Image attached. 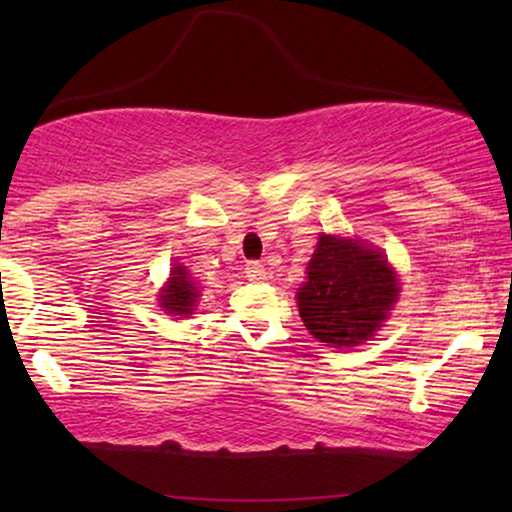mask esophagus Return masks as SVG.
<instances>
[{
	"label": "esophagus",
	"mask_w": 512,
	"mask_h": 512,
	"mask_svg": "<svg viewBox=\"0 0 512 512\" xmlns=\"http://www.w3.org/2000/svg\"><path fill=\"white\" fill-rule=\"evenodd\" d=\"M244 272H247V277L251 279V282H263L265 275H268V272H265V265L258 263V261H249L247 268H244Z\"/></svg>",
	"instance_id": "1"
}]
</instances>
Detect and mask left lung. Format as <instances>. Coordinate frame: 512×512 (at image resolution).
<instances>
[{
	"mask_svg": "<svg viewBox=\"0 0 512 512\" xmlns=\"http://www.w3.org/2000/svg\"><path fill=\"white\" fill-rule=\"evenodd\" d=\"M398 291L382 251L354 237L319 235L296 300L300 319L319 342L356 347L380 331Z\"/></svg>",
	"mask_w": 512,
	"mask_h": 512,
	"instance_id": "left-lung-1",
	"label": "left lung"
}]
</instances>
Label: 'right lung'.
<instances>
[{
    "mask_svg": "<svg viewBox=\"0 0 512 512\" xmlns=\"http://www.w3.org/2000/svg\"><path fill=\"white\" fill-rule=\"evenodd\" d=\"M200 298V286L195 284V279L191 277L184 265L174 263V268L170 270V279L167 284L160 289V307L172 317H188L193 314L195 305H198Z\"/></svg>",
    "mask_w": 512,
    "mask_h": 512,
    "instance_id": "obj_1",
    "label": "right lung"
}]
</instances>
